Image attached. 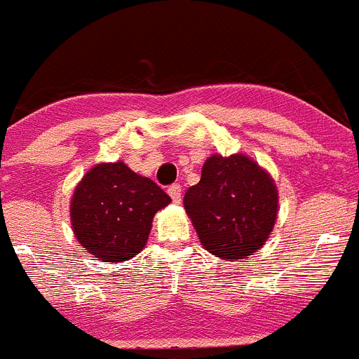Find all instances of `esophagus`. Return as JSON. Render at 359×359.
Masks as SVG:
<instances>
[{"label": "esophagus", "mask_w": 359, "mask_h": 359, "mask_svg": "<svg viewBox=\"0 0 359 359\" xmlns=\"http://www.w3.org/2000/svg\"><path fill=\"white\" fill-rule=\"evenodd\" d=\"M168 196L172 198L174 203H180V201H182V187L177 185V183L176 185L168 187Z\"/></svg>", "instance_id": "obj_1"}]
</instances>
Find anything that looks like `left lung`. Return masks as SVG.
<instances>
[{
  "label": "left lung",
  "instance_id": "obj_1",
  "mask_svg": "<svg viewBox=\"0 0 359 359\" xmlns=\"http://www.w3.org/2000/svg\"><path fill=\"white\" fill-rule=\"evenodd\" d=\"M205 249L217 258L243 259L267 241L278 214V191L262 167L241 154L210 156L201 180L183 198Z\"/></svg>",
  "mask_w": 359,
  "mask_h": 359
}]
</instances>
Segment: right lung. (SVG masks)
I'll return each mask as SVG.
<instances>
[{
  "instance_id": "right-lung-1",
  "label": "right lung",
  "mask_w": 359,
  "mask_h": 359,
  "mask_svg": "<svg viewBox=\"0 0 359 359\" xmlns=\"http://www.w3.org/2000/svg\"><path fill=\"white\" fill-rule=\"evenodd\" d=\"M170 196L125 163L88 170L72 196L70 219L78 241L101 262H127L145 247L152 217Z\"/></svg>"
}]
</instances>
